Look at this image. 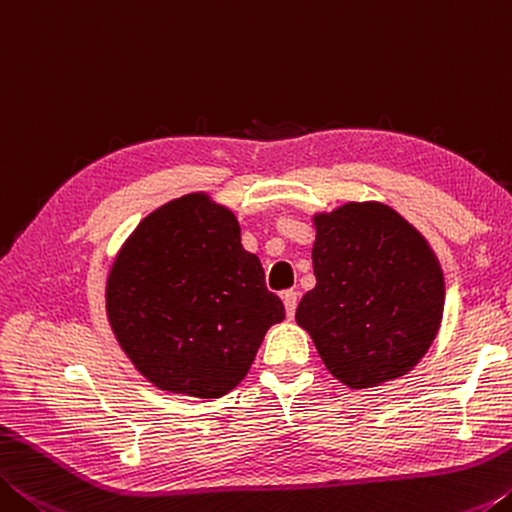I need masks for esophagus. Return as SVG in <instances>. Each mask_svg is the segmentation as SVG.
<instances>
[{
  "instance_id": "34e87169",
  "label": "esophagus",
  "mask_w": 512,
  "mask_h": 512,
  "mask_svg": "<svg viewBox=\"0 0 512 512\" xmlns=\"http://www.w3.org/2000/svg\"><path fill=\"white\" fill-rule=\"evenodd\" d=\"M281 297H283V306H286L288 320H292V317H295V311H297V299H299V295H297L295 290H286Z\"/></svg>"
}]
</instances>
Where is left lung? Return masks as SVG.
<instances>
[{
  "mask_svg": "<svg viewBox=\"0 0 512 512\" xmlns=\"http://www.w3.org/2000/svg\"><path fill=\"white\" fill-rule=\"evenodd\" d=\"M315 288L297 324L349 388L399 379L440 329L445 276L429 242L390 206L365 201L315 217Z\"/></svg>",
  "mask_w": 512,
  "mask_h": 512,
  "instance_id": "left-lung-1",
  "label": "left lung"
}]
</instances>
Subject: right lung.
<instances>
[{
    "label": "right lung",
    "mask_w": 512,
    "mask_h": 512,
    "mask_svg": "<svg viewBox=\"0 0 512 512\" xmlns=\"http://www.w3.org/2000/svg\"><path fill=\"white\" fill-rule=\"evenodd\" d=\"M117 342L156 388L215 399L245 379L267 329L286 317L240 224L206 195L174 199L124 242L106 281Z\"/></svg>",
    "instance_id": "obj_1"
}]
</instances>
